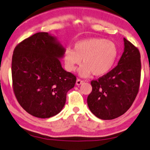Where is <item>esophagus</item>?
I'll return each mask as SVG.
<instances>
[{"instance_id": "esophagus-1", "label": "esophagus", "mask_w": 150, "mask_h": 150, "mask_svg": "<svg viewBox=\"0 0 150 150\" xmlns=\"http://www.w3.org/2000/svg\"><path fill=\"white\" fill-rule=\"evenodd\" d=\"M83 82H84V81L81 80H80V79H77V81H76V84L77 86H80L82 84Z\"/></svg>"}]
</instances>
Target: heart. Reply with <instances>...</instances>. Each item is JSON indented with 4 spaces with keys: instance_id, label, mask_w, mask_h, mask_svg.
I'll return each instance as SVG.
<instances>
[{
    "instance_id": "heart-1",
    "label": "heart",
    "mask_w": 150,
    "mask_h": 150,
    "mask_svg": "<svg viewBox=\"0 0 150 150\" xmlns=\"http://www.w3.org/2000/svg\"><path fill=\"white\" fill-rule=\"evenodd\" d=\"M117 56L118 49L114 42L100 38H90L75 43L73 50H66L64 59L68 71H75L82 59L84 64L79 68V75L87 77L93 73L100 77L112 69Z\"/></svg>"
}]
</instances>
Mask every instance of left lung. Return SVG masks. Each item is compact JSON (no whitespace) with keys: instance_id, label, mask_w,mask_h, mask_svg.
I'll use <instances>...</instances> for the list:
<instances>
[{"instance_id":"left-lung-1","label":"left lung","mask_w":150,"mask_h":150,"mask_svg":"<svg viewBox=\"0 0 150 150\" xmlns=\"http://www.w3.org/2000/svg\"><path fill=\"white\" fill-rule=\"evenodd\" d=\"M124 52L118 64L97 80L91 81L88 107L99 119L110 120L127 112L138 94L141 63L138 48L124 38Z\"/></svg>"}]
</instances>
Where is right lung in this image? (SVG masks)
I'll use <instances>...</instances> for the list:
<instances>
[{
    "label": "right lung",
    "instance_id": "1",
    "mask_svg": "<svg viewBox=\"0 0 150 150\" xmlns=\"http://www.w3.org/2000/svg\"><path fill=\"white\" fill-rule=\"evenodd\" d=\"M66 49L55 36L40 32L19 43L12 61L14 94L27 112L50 118L62 110L76 77L62 68Z\"/></svg>",
    "mask_w": 150,
    "mask_h": 150
}]
</instances>
